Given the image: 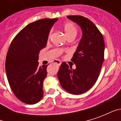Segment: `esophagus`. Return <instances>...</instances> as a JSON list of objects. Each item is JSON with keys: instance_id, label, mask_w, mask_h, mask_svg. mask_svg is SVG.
I'll return each mask as SVG.
<instances>
[{"instance_id": "esophagus-1", "label": "esophagus", "mask_w": 121, "mask_h": 121, "mask_svg": "<svg viewBox=\"0 0 121 121\" xmlns=\"http://www.w3.org/2000/svg\"><path fill=\"white\" fill-rule=\"evenodd\" d=\"M54 63H56V64H57L58 65H61V62L60 60H56L54 61Z\"/></svg>"}]
</instances>
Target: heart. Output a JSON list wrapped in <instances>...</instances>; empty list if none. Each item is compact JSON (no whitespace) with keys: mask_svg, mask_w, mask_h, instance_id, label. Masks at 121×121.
Here are the masks:
<instances>
[{"mask_svg":"<svg viewBox=\"0 0 121 121\" xmlns=\"http://www.w3.org/2000/svg\"><path fill=\"white\" fill-rule=\"evenodd\" d=\"M63 28H64V31H65V33L67 37L71 35H76L77 29H76L75 25L73 23L67 22L63 25ZM50 34H51V32L49 34V37L50 36Z\"/></svg>","mask_w":121,"mask_h":121,"instance_id":"obj_1","label":"heart"}]
</instances>
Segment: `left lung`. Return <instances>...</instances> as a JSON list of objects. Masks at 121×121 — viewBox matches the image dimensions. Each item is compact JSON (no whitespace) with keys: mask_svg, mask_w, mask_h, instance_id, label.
I'll return each instance as SVG.
<instances>
[{"mask_svg":"<svg viewBox=\"0 0 121 121\" xmlns=\"http://www.w3.org/2000/svg\"><path fill=\"white\" fill-rule=\"evenodd\" d=\"M82 31V36L71 59L76 65L72 69L63 62L58 72L61 86L73 95L84 93L93 86L99 78L104 61V41L93 22L81 15H69Z\"/></svg>","mask_w":121,"mask_h":121,"instance_id":"left-lung-1","label":"left lung"}]
</instances>
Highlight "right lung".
Listing matches in <instances>:
<instances>
[{"label": "right lung", "mask_w": 121, "mask_h": 121, "mask_svg": "<svg viewBox=\"0 0 121 121\" xmlns=\"http://www.w3.org/2000/svg\"><path fill=\"white\" fill-rule=\"evenodd\" d=\"M57 21L43 19L31 22L9 46L5 63L7 78L15 95L25 104H36L43 98L47 65H39V54L46 47L50 29Z\"/></svg>", "instance_id": "right-lung-1"}]
</instances>
